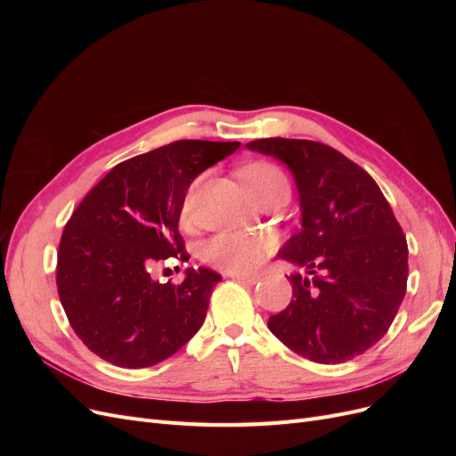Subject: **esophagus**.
<instances>
[{"instance_id":"1","label":"esophagus","mask_w":456,"mask_h":456,"mask_svg":"<svg viewBox=\"0 0 456 456\" xmlns=\"http://www.w3.org/2000/svg\"><path fill=\"white\" fill-rule=\"evenodd\" d=\"M228 275L232 280H238L247 285H255L260 280V275H255V273H228Z\"/></svg>"}]
</instances>
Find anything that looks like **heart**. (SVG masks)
Wrapping results in <instances>:
<instances>
[{
  "label": "heart",
  "instance_id": "b5f03b06",
  "mask_svg": "<svg viewBox=\"0 0 456 456\" xmlns=\"http://www.w3.org/2000/svg\"><path fill=\"white\" fill-rule=\"evenodd\" d=\"M243 184L247 191L255 198L260 191L273 190V188H289L285 175L273 167L270 163H255L243 169ZM194 196H196V184L188 190V194L183 201L181 216L186 223L194 209ZM270 249V241L262 236L245 232H233V233H220L215 236L209 243L203 247V258L211 262L213 266L230 272H249L260 265V260Z\"/></svg>",
  "mask_w": 456,
  "mask_h": 456
}]
</instances>
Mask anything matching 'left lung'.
Here are the masks:
<instances>
[{"mask_svg": "<svg viewBox=\"0 0 456 456\" xmlns=\"http://www.w3.org/2000/svg\"><path fill=\"white\" fill-rule=\"evenodd\" d=\"M247 148L291 171L300 230L278 256L312 275H287L293 298L268 329L310 362H348L386 335L405 297L402 226L370 175L335 148L280 136Z\"/></svg>", "mask_w": 456, "mask_h": 456, "instance_id": "left-lung-1", "label": "left lung"}]
</instances>
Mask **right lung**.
Wrapping results in <instances>:
<instances>
[{
    "label": "right lung",
    "mask_w": 456,
    "mask_h": 456,
    "mask_svg": "<svg viewBox=\"0 0 456 456\" xmlns=\"http://www.w3.org/2000/svg\"><path fill=\"white\" fill-rule=\"evenodd\" d=\"M240 142L176 141L110 171L64 226L57 289L76 335L118 367H151L181 350L205 322L215 285L209 268L159 283L158 260L181 256L183 201L194 178Z\"/></svg>",
    "instance_id": "1"
}]
</instances>
